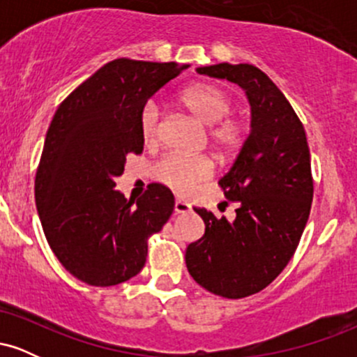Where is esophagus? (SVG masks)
Here are the masks:
<instances>
[{"instance_id": "obj_1", "label": "esophagus", "mask_w": 357, "mask_h": 357, "mask_svg": "<svg viewBox=\"0 0 357 357\" xmlns=\"http://www.w3.org/2000/svg\"><path fill=\"white\" fill-rule=\"evenodd\" d=\"M191 210V206L186 202H181V199H176L174 203V213L176 215H181V213H188Z\"/></svg>"}]
</instances>
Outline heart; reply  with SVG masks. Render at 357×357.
Listing matches in <instances>:
<instances>
[{"label": "heart", "instance_id": "b5f03b06", "mask_svg": "<svg viewBox=\"0 0 357 357\" xmlns=\"http://www.w3.org/2000/svg\"><path fill=\"white\" fill-rule=\"evenodd\" d=\"M183 107L203 124L210 126L208 137L220 153H233L243 141V127L235 119L227 117L231 112V99L223 89L211 84L190 85L179 93ZM141 136L147 144H153L161 132V114L154 102H147L139 117ZM211 161L204 155L167 154L154 166V176L171 190L186 195L198 183L211 174Z\"/></svg>", "mask_w": 357, "mask_h": 357}]
</instances>
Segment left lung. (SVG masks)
<instances>
[{"label":"left lung","instance_id":"obj_1","mask_svg":"<svg viewBox=\"0 0 357 357\" xmlns=\"http://www.w3.org/2000/svg\"><path fill=\"white\" fill-rule=\"evenodd\" d=\"M245 90L252 121L235 162L220 179L225 198L238 204L233 221L195 208L204 235L186 248V267L215 296L260 292L285 268L309 220L314 184L305 130L280 89L250 63L196 68Z\"/></svg>","mask_w":357,"mask_h":357}]
</instances>
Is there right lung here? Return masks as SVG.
I'll return each mask as SVG.
<instances>
[{
    "instance_id": "obj_1",
    "label": "right lung",
    "mask_w": 357,
    "mask_h": 357,
    "mask_svg": "<svg viewBox=\"0 0 357 357\" xmlns=\"http://www.w3.org/2000/svg\"><path fill=\"white\" fill-rule=\"evenodd\" d=\"M190 65L117 59L80 84L56 109L35 178L48 245L73 277L93 287L141 272L147 238L174 210V196L149 184L134 202L116 190L126 155L141 154L146 102Z\"/></svg>"
}]
</instances>
